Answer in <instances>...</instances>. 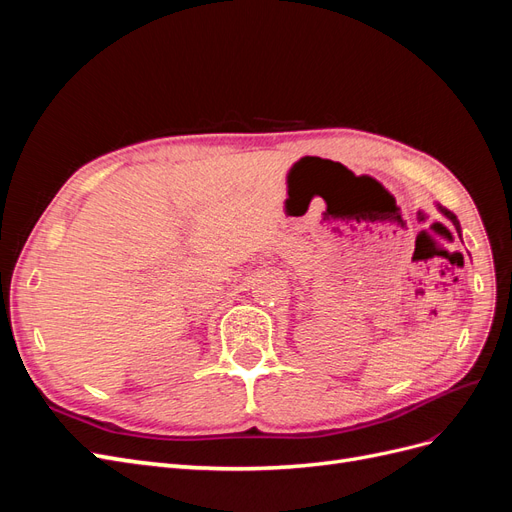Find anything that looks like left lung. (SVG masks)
I'll return each instance as SVG.
<instances>
[{
	"mask_svg": "<svg viewBox=\"0 0 512 512\" xmlns=\"http://www.w3.org/2000/svg\"><path fill=\"white\" fill-rule=\"evenodd\" d=\"M438 207V211L444 215V218L446 220H451L453 222V226H455V230H457V235L461 237V224H459V220H457V215L453 213V211H448L446 207H442V205H436Z\"/></svg>",
	"mask_w": 512,
	"mask_h": 512,
	"instance_id": "8db88e82",
	"label": "left lung"
}]
</instances>
